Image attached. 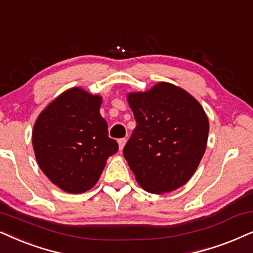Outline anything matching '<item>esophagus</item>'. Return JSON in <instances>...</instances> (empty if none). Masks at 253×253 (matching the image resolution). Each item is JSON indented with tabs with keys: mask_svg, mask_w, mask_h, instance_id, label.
Wrapping results in <instances>:
<instances>
[{
	"mask_svg": "<svg viewBox=\"0 0 253 253\" xmlns=\"http://www.w3.org/2000/svg\"><path fill=\"white\" fill-rule=\"evenodd\" d=\"M126 138H121V139H119L120 151L123 150V147H124V145H126Z\"/></svg>",
	"mask_w": 253,
	"mask_h": 253,
	"instance_id": "1",
	"label": "esophagus"
}]
</instances>
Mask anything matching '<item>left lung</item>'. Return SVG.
Listing matches in <instances>:
<instances>
[{
    "label": "left lung",
    "mask_w": 253,
    "mask_h": 253,
    "mask_svg": "<svg viewBox=\"0 0 253 253\" xmlns=\"http://www.w3.org/2000/svg\"><path fill=\"white\" fill-rule=\"evenodd\" d=\"M137 126L123 156L138 185L152 194L173 192L195 173L206 152L209 121L196 98L165 83L126 94Z\"/></svg>",
    "instance_id": "left-lung-1"
}]
</instances>
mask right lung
I'll return each instance as SVG.
<instances>
[{
  "mask_svg": "<svg viewBox=\"0 0 253 253\" xmlns=\"http://www.w3.org/2000/svg\"><path fill=\"white\" fill-rule=\"evenodd\" d=\"M102 96L72 87L51 101L36 120L32 146L48 180L80 194L96 185L107 160L119 150L101 116Z\"/></svg>",
  "mask_w": 253,
  "mask_h": 253,
  "instance_id": "add662e5",
  "label": "right lung"
}]
</instances>
